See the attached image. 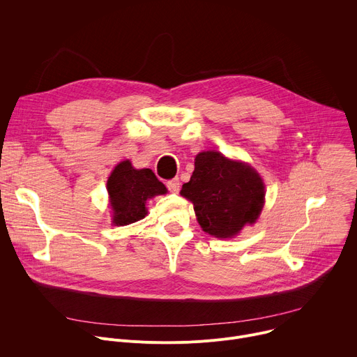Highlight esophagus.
<instances>
[{
  "label": "esophagus",
  "mask_w": 357,
  "mask_h": 357,
  "mask_svg": "<svg viewBox=\"0 0 357 357\" xmlns=\"http://www.w3.org/2000/svg\"><path fill=\"white\" fill-rule=\"evenodd\" d=\"M167 188L169 192L172 193H178L179 192V188H181V183H179V179L175 178V179H171L167 182Z\"/></svg>",
  "instance_id": "obj_1"
}]
</instances>
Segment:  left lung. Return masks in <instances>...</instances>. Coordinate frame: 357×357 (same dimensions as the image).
Returning <instances> with one entry per match:
<instances>
[{
	"mask_svg": "<svg viewBox=\"0 0 357 357\" xmlns=\"http://www.w3.org/2000/svg\"><path fill=\"white\" fill-rule=\"evenodd\" d=\"M181 195L193 203L203 231L218 238H231L245 225L256 223L266 199L257 171L218 151L199 152L195 171L182 185Z\"/></svg>",
	"mask_w": 357,
	"mask_h": 357,
	"instance_id": "obj_1",
	"label": "left lung"
}]
</instances>
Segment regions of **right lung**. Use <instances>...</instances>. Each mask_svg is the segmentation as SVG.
<instances>
[{
    "label": "right lung",
    "mask_w": 357,
    "mask_h": 357,
    "mask_svg": "<svg viewBox=\"0 0 357 357\" xmlns=\"http://www.w3.org/2000/svg\"><path fill=\"white\" fill-rule=\"evenodd\" d=\"M107 192L114 226H127L145 218L148 199L165 195L168 190L151 169H135L127 160L113 169Z\"/></svg>",
    "instance_id": "add662e5"
}]
</instances>
